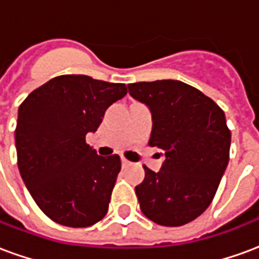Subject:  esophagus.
Wrapping results in <instances>:
<instances>
[{
	"label": "esophagus",
	"instance_id": "obj_1",
	"mask_svg": "<svg viewBox=\"0 0 259 259\" xmlns=\"http://www.w3.org/2000/svg\"><path fill=\"white\" fill-rule=\"evenodd\" d=\"M129 165H130L129 161H127V159H126L124 157H122V166L124 168V166H129Z\"/></svg>",
	"mask_w": 259,
	"mask_h": 259
}]
</instances>
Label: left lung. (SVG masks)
Masks as SVG:
<instances>
[{"instance_id": "1", "label": "left lung", "mask_w": 259, "mask_h": 259, "mask_svg": "<svg viewBox=\"0 0 259 259\" xmlns=\"http://www.w3.org/2000/svg\"><path fill=\"white\" fill-rule=\"evenodd\" d=\"M152 113L148 144L165 152L159 172L144 165L136 186L141 212L162 226H182L209 206L228 166L230 130L222 108L179 80L127 84Z\"/></svg>"}]
</instances>
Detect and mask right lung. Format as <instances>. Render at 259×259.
<instances>
[{
	"mask_svg": "<svg viewBox=\"0 0 259 259\" xmlns=\"http://www.w3.org/2000/svg\"><path fill=\"white\" fill-rule=\"evenodd\" d=\"M123 83L62 74L19 105L15 143L27 190L54 222L87 228L107 215L120 158L97 155L85 143L109 105L126 96Z\"/></svg>",
	"mask_w": 259,
	"mask_h": 259,
	"instance_id": "obj_1",
	"label": "right lung"
}]
</instances>
